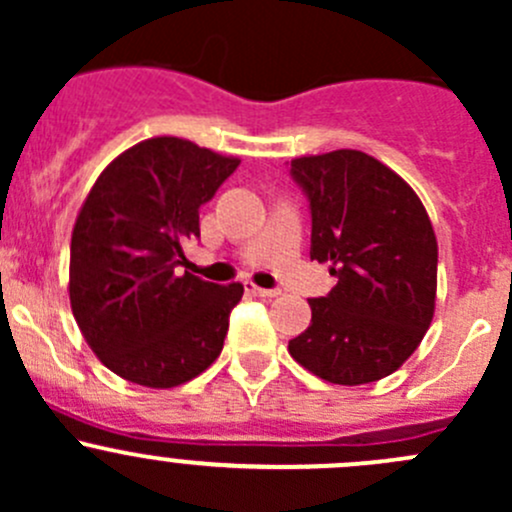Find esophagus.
<instances>
[{
	"label": "esophagus",
	"instance_id": "esophagus-1",
	"mask_svg": "<svg viewBox=\"0 0 512 512\" xmlns=\"http://www.w3.org/2000/svg\"><path fill=\"white\" fill-rule=\"evenodd\" d=\"M245 292L252 294V297H262V299H272L280 294V289H265V287H257L252 282H245Z\"/></svg>",
	"mask_w": 512,
	"mask_h": 512
}]
</instances>
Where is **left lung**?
<instances>
[{
	"label": "left lung",
	"instance_id": "1",
	"mask_svg": "<svg viewBox=\"0 0 512 512\" xmlns=\"http://www.w3.org/2000/svg\"><path fill=\"white\" fill-rule=\"evenodd\" d=\"M312 208L309 255L337 285L309 299L312 322L289 354L329 384L394 374L436 312L438 242L421 198L399 173L352 148L292 160Z\"/></svg>",
	"mask_w": 512,
	"mask_h": 512
}]
</instances>
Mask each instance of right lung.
<instances>
[{"label": "right lung", "mask_w": 512, "mask_h": 512, "mask_svg": "<svg viewBox=\"0 0 512 512\" xmlns=\"http://www.w3.org/2000/svg\"><path fill=\"white\" fill-rule=\"evenodd\" d=\"M237 165L185 138L156 136L113 158L86 195L71 232V312L91 352L121 379L173 389L223 352L245 289L175 267L183 242L200 235V205Z\"/></svg>", "instance_id": "add662e5"}]
</instances>
